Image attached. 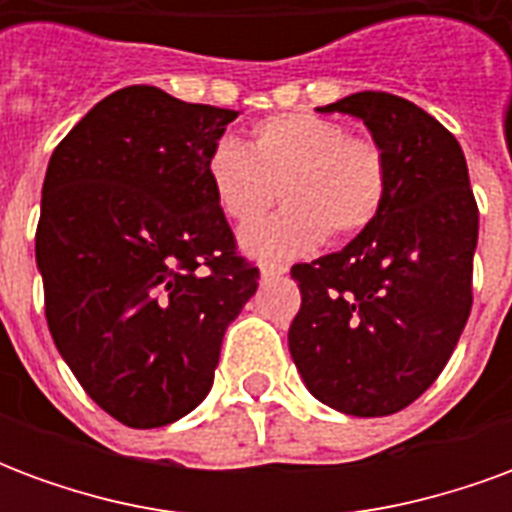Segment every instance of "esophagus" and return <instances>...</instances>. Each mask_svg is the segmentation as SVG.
Here are the masks:
<instances>
[{
  "instance_id": "esophagus-1",
  "label": "esophagus",
  "mask_w": 512,
  "mask_h": 512,
  "mask_svg": "<svg viewBox=\"0 0 512 512\" xmlns=\"http://www.w3.org/2000/svg\"><path fill=\"white\" fill-rule=\"evenodd\" d=\"M282 274H288V266H282V263H263L260 266V279L268 282V279H279Z\"/></svg>"
}]
</instances>
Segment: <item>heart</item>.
<instances>
[{
	"label": "heart",
	"mask_w": 512,
	"mask_h": 512,
	"mask_svg": "<svg viewBox=\"0 0 512 512\" xmlns=\"http://www.w3.org/2000/svg\"><path fill=\"white\" fill-rule=\"evenodd\" d=\"M205 175L219 211L238 227L260 222L279 200L285 211L244 233L260 257H290L329 235L348 241L384 211L389 161L376 139L312 112H285L257 123L249 145L219 139Z\"/></svg>",
	"instance_id": "heart-1"
}]
</instances>
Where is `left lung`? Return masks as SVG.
Returning a JSON list of instances; mask_svg holds the SVG:
<instances>
[{
    "label": "left lung",
    "mask_w": 512,
    "mask_h": 512,
    "mask_svg": "<svg viewBox=\"0 0 512 512\" xmlns=\"http://www.w3.org/2000/svg\"><path fill=\"white\" fill-rule=\"evenodd\" d=\"M318 112L359 117L389 161V194L351 244L296 263L301 310L290 356L326 406L386 417L447 365L472 312L477 202L458 139L389 93H354Z\"/></svg>",
    "instance_id": "left-lung-1"
}]
</instances>
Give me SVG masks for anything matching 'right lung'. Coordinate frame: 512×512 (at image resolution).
<instances>
[{
  "mask_svg": "<svg viewBox=\"0 0 512 512\" xmlns=\"http://www.w3.org/2000/svg\"><path fill=\"white\" fill-rule=\"evenodd\" d=\"M238 112L150 84L106 95L51 153L35 260L54 345L128 428H161L211 392L222 337L257 271L205 175Z\"/></svg>",
  "mask_w": 512,
  "mask_h": 512,
  "instance_id": "1",
  "label": "right lung"
}]
</instances>
